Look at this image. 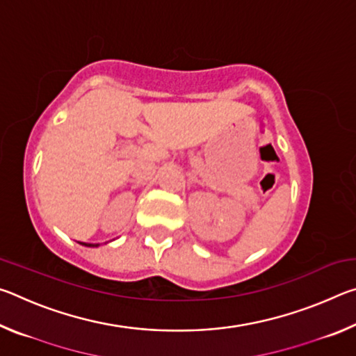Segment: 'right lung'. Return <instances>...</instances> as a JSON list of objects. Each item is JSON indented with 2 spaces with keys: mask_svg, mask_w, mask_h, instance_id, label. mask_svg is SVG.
<instances>
[{
  "mask_svg": "<svg viewBox=\"0 0 356 356\" xmlns=\"http://www.w3.org/2000/svg\"><path fill=\"white\" fill-rule=\"evenodd\" d=\"M80 243L84 246H99V243H83V242H80Z\"/></svg>",
  "mask_w": 356,
  "mask_h": 356,
  "instance_id": "obj_1",
  "label": "right lung"
}]
</instances>
